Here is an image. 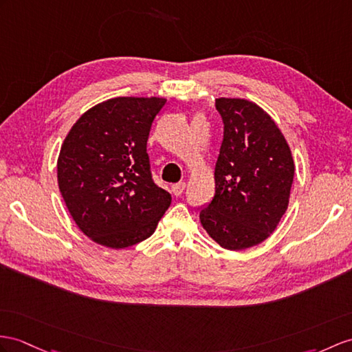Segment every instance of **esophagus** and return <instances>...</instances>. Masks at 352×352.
Segmentation results:
<instances>
[{"mask_svg": "<svg viewBox=\"0 0 352 352\" xmlns=\"http://www.w3.org/2000/svg\"><path fill=\"white\" fill-rule=\"evenodd\" d=\"M185 188H186V184H185V182L175 184V185H171V192H173V194L177 197V195H181V194L185 191Z\"/></svg>", "mask_w": 352, "mask_h": 352, "instance_id": "esophagus-1", "label": "esophagus"}]
</instances>
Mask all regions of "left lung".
<instances>
[{
    "label": "left lung",
    "mask_w": 352,
    "mask_h": 352,
    "mask_svg": "<svg viewBox=\"0 0 352 352\" xmlns=\"http://www.w3.org/2000/svg\"><path fill=\"white\" fill-rule=\"evenodd\" d=\"M224 139L215 166V195L200 210L218 245L242 251L265 241L284 215L294 161L270 115L243 98H217Z\"/></svg>",
    "instance_id": "left-lung-1"
}]
</instances>
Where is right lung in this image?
<instances>
[{"instance_id": "obj_1", "label": "right lung", "mask_w": 352, "mask_h": 352, "mask_svg": "<svg viewBox=\"0 0 352 352\" xmlns=\"http://www.w3.org/2000/svg\"><path fill=\"white\" fill-rule=\"evenodd\" d=\"M160 97H118L77 119L58 157V186L76 226L124 250L148 239L171 203L152 181L146 143Z\"/></svg>"}]
</instances>
